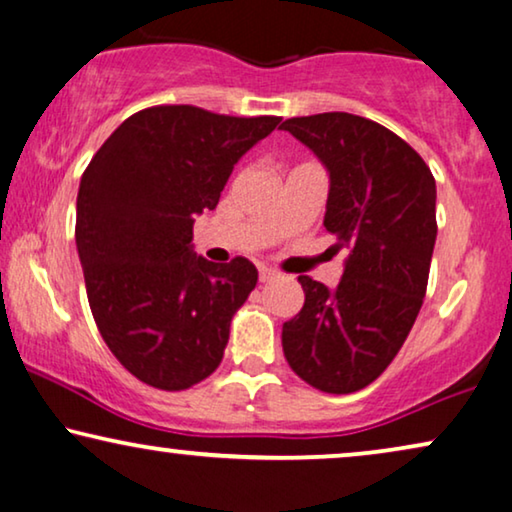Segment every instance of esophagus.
I'll return each mask as SVG.
<instances>
[{
  "label": "esophagus",
  "mask_w": 512,
  "mask_h": 512,
  "mask_svg": "<svg viewBox=\"0 0 512 512\" xmlns=\"http://www.w3.org/2000/svg\"><path fill=\"white\" fill-rule=\"evenodd\" d=\"M278 276L280 273L276 269H271V266H259V283H269V280Z\"/></svg>",
  "instance_id": "esophagus-1"
}]
</instances>
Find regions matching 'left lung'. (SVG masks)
<instances>
[{"mask_svg":"<svg viewBox=\"0 0 512 512\" xmlns=\"http://www.w3.org/2000/svg\"><path fill=\"white\" fill-rule=\"evenodd\" d=\"M329 174L325 229L348 248L334 290L299 276L304 308L283 325L287 364L315 390L373 383L406 341L427 292L436 243V181L420 155L352 113L285 120Z\"/></svg>","mask_w":512,"mask_h":512,"instance_id":"obj_1","label":"left lung"}]
</instances>
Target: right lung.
<instances>
[{"label":"right lung","mask_w":512,"mask_h":512,"mask_svg":"<svg viewBox=\"0 0 512 512\" xmlns=\"http://www.w3.org/2000/svg\"><path fill=\"white\" fill-rule=\"evenodd\" d=\"M278 122L153 106L129 115L85 169L76 248L90 311L141 383L187 390L222 362L257 269L246 257L215 264L194 253V218L218 206L234 164Z\"/></svg>","instance_id":"obj_1"}]
</instances>
